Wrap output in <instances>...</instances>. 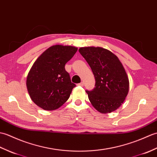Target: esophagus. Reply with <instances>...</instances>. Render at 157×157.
Instances as JSON below:
<instances>
[{
    "label": "esophagus",
    "mask_w": 157,
    "mask_h": 157,
    "mask_svg": "<svg viewBox=\"0 0 157 157\" xmlns=\"http://www.w3.org/2000/svg\"><path fill=\"white\" fill-rule=\"evenodd\" d=\"M78 86H84V82H81V83H78Z\"/></svg>",
    "instance_id": "34e87169"
}]
</instances>
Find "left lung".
<instances>
[{"label": "left lung", "instance_id": "obj_1", "mask_svg": "<svg viewBox=\"0 0 157 157\" xmlns=\"http://www.w3.org/2000/svg\"><path fill=\"white\" fill-rule=\"evenodd\" d=\"M78 51L89 64L95 78V87L86 90L90 103L101 113L116 111L129 91V79L119 58L101 47H82Z\"/></svg>", "mask_w": 157, "mask_h": 157}]
</instances>
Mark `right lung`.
<instances>
[{"label":"right lung","mask_w":157,"mask_h":157,"mask_svg":"<svg viewBox=\"0 0 157 157\" xmlns=\"http://www.w3.org/2000/svg\"><path fill=\"white\" fill-rule=\"evenodd\" d=\"M78 48L54 45L44 52L27 75L26 85L30 98L44 110L57 109L68 99L76 86L71 82L65 64Z\"/></svg>","instance_id":"right-lung-1"}]
</instances>
